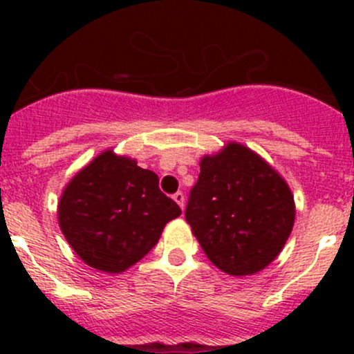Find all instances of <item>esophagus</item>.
I'll return each mask as SVG.
<instances>
[{
	"instance_id": "1",
	"label": "esophagus",
	"mask_w": 354,
	"mask_h": 354,
	"mask_svg": "<svg viewBox=\"0 0 354 354\" xmlns=\"http://www.w3.org/2000/svg\"><path fill=\"white\" fill-rule=\"evenodd\" d=\"M173 200L178 203V205L181 207V210L185 209V195L181 194V192H176V194L173 195Z\"/></svg>"
}]
</instances>
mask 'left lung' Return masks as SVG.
<instances>
[{
  "label": "left lung",
  "mask_w": 354,
  "mask_h": 354,
  "mask_svg": "<svg viewBox=\"0 0 354 354\" xmlns=\"http://www.w3.org/2000/svg\"><path fill=\"white\" fill-rule=\"evenodd\" d=\"M295 214L281 174L236 142L202 157L185 210L207 259L230 276L266 269L286 245Z\"/></svg>",
  "instance_id": "obj_1"
}]
</instances>
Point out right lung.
Instances as JSON below:
<instances>
[{
  "mask_svg": "<svg viewBox=\"0 0 354 354\" xmlns=\"http://www.w3.org/2000/svg\"><path fill=\"white\" fill-rule=\"evenodd\" d=\"M181 209L159 190V178L113 151L99 154L63 190L58 221L87 266L120 274L144 259Z\"/></svg>",
  "mask_w": 354,
  "mask_h": 354,
  "instance_id": "add662e5",
  "label": "right lung"
}]
</instances>
